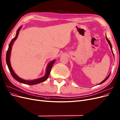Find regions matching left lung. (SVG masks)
<instances>
[{
  "label": "left lung",
  "instance_id": "left-lung-1",
  "mask_svg": "<svg viewBox=\"0 0 120 120\" xmlns=\"http://www.w3.org/2000/svg\"><path fill=\"white\" fill-rule=\"evenodd\" d=\"M106 40H107V42H108V44H109V45H110V48H111V51H112V53H113V56H114V53H113V50H112V45H111V42H110V41L109 40V39H108V38H107V36H106ZM110 74H111V72L109 73V75L107 76V77L105 78V79L103 80V81H102L101 82H100V83H99V84H98L97 85H99V84H102V83H104V82H105V81H106L107 79H108V78H109V76H110Z\"/></svg>",
  "mask_w": 120,
  "mask_h": 120
}]
</instances>
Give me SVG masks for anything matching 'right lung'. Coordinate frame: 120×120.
Returning <instances> with one entry per match:
<instances>
[{
	"instance_id": "1",
	"label": "right lung",
	"mask_w": 120,
	"mask_h": 120,
	"mask_svg": "<svg viewBox=\"0 0 120 120\" xmlns=\"http://www.w3.org/2000/svg\"><path fill=\"white\" fill-rule=\"evenodd\" d=\"M22 26H21L17 30V32H16V34L15 37L14 38L11 40V41L10 42L9 45V47H8V49L7 51L6 52V64H7L8 69H9V71L11 74V75H12L14 77V78L15 79H16L17 81L20 82V83H22L23 84H27V85H35V84H39L41 83V82H43L46 81L48 78V77L49 75V73H50L51 71L52 68V65L53 64L55 63V62L56 61V60H53L49 62V63L48 64L47 67L46 68V74L45 75L42 77H40L39 78H38V79H34V80H25L23 79H22L21 78L19 77L17 74H16L15 72L13 70L12 68V67L11 65V63H10V55H11V49H12V45H13V43L14 42V41L17 39V37L19 35V31L21 29Z\"/></svg>"
}]
</instances>
